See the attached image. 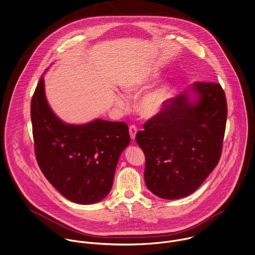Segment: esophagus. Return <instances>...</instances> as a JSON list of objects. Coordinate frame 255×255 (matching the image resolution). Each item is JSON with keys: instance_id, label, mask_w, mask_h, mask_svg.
<instances>
[{"instance_id": "34e87169", "label": "esophagus", "mask_w": 255, "mask_h": 255, "mask_svg": "<svg viewBox=\"0 0 255 255\" xmlns=\"http://www.w3.org/2000/svg\"><path fill=\"white\" fill-rule=\"evenodd\" d=\"M129 133H130V137L132 140L135 139L136 137V134H137V127L135 125H131L129 127Z\"/></svg>"}]
</instances>
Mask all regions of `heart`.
<instances>
[{"label":"heart","instance_id":"1","mask_svg":"<svg viewBox=\"0 0 255 255\" xmlns=\"http://www.w3.org/2000/svg\"><path fill=\"white\" fill-rule=\"evenodd\" d=\"M159 76L160 74L157 70H146L134 78L132 81L128 82L124 87L125 92L130 95L140 94L149 86L155 83ZM173 92L174 85L169 82L157 86L141 97L137 106L138 112L145 118H150L157 115L166 106L167 102L173 95ZM115 104L119 108H125L127 106V100L123 95L117 94L115 96Z\"/></svg>","mask_w":255,"mask_h":255}]
</instances>
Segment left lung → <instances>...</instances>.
<instances>
[{
	"mask_svg": "<svg viewBox=\"0 0 255 255\" xmlns=\"http://www.w3.org/2000/svg\"><path fill=\"white\" fill-rule=\"evenodd\" d=\"M227 112L221 85L195 82L143 124L136 141L145 156L144 181L152 194L184 198L204 182L221 156Z\"/></svg>",
	"mask_w": 255,
	"mask_h": 255,
	"instance_id": "left-lung-1",
	"label": "left lung"
}]
</instances>
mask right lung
<instances>
[{"instance_id": "right-lung-1", "label": "right lung", "mask_w": 255, "mask_h": 255, "mask_svg": "<svg viewBox=\"0 0 255 255\" xmlns=\"http://www.w3.org/2000/svg\"><path fill=\"white\" fill-rule=\"evenodd\" d=\"M44 77L31 100V121L38 165L67 199L92 204L112 190L119 156L130 143L124 122L96 119L81 125L61 121L50 108Z\"/></svg>"}]
</instances>
